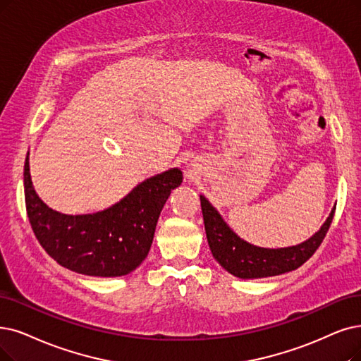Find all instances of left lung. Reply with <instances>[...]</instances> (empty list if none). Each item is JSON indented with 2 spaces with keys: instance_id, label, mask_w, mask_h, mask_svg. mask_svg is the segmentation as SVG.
Instances as JSON below:
<instances>
[{
  "instance_id": "1",
  "label": "left lung",
  "mask_w": 361,
  "mask_h": 361,
  "mask_svg": "<svg viewBox=\"0 0 361 361\" xmlns=\"http://www.w3.org/2000/svg\"><path fill=\"white\" fill-rule=\"evenodd\" d=\"M200 200L206 235L214 259L228 272L240 279L279 276V274L289 272L304 265L320 247L336 209L334 207L331 210L319 233H315L310 240L299 244V246L286 249H262L252 246V244L237 237L203 195L200 197Z\"/></svg>"
}]
</instances>
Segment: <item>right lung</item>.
I'll list each match as a JSON object with an SVG mask.
<instances>
[{"label": "right lung", "instance_id": "right-lung-1", "mask_svg": "<svg viewBox=\"0 0 361 361\" xmlns=\"http://www.w3.org/2000/svg\"><path fill=\"white\" fill-rule=\"evenodd\" d=\"M26 213L37 240L57 264L85 276L118 277L136 269L147 257L158 216L182 171L170 169L147 179L120 203L93 214H62L37 195L25 161Z\"/></svg>", "mask_w": 361, "mask_h": 361}]
</instances>
